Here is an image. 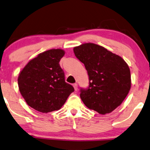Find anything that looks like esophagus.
<instances>
[{
  "label": "esophagus",
  "instance_id": "esophagus-1",
  "mask_svg": "<svg viewBox=\"0 0 150 150\" xmlns=\"http://www.w3.org/2000/svg\"><path fill=\"white\" fill-rule=\"evenodd\" d=\"M73 86H74V89H75V91H77V89H78L77 83H74V84L73 85Z\"/></svg>",
  "mask_w": 150,
  "mask_h": 150
}]
</instances>
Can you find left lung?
Wrapping results in <instances>:
<instances>
[{
  "label": "left lung",
  "instance_id": "obj_1",
  "mask_svg": "<svg viewBox=\"0 0 150 150\" xmlns=\"http://www.w3.org/2000/svg\"><path fill=\"white\" fill-rule=\"evenodd\" d=\"M84 64L89 85L81 89V100L100 114L112 112L122 103L131 88L129 66L120 56L98 45L84 43L74 48Z\"/></svg>",
  "mask_w": 150,
  "mask_h": 150
}]
</instances>
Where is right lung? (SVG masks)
<instances>
[{"instance_id":"right-lung-1","label":"right lung","mask_w":150,"mask_h":150,"mask_svg":"<svg viewBox=\"0 0 150 150\" xmlns=\"http://www.w3.org/2000/svg\"><path fill=\"white\" fill-rule=\"evenodd\" d=\"M65 55L61 49L40 53L28 62L18 78L19 90L27 104L42 113L62 108L74 91L65 81V74L59 62Z\"/></svg>"}]
</instances>
